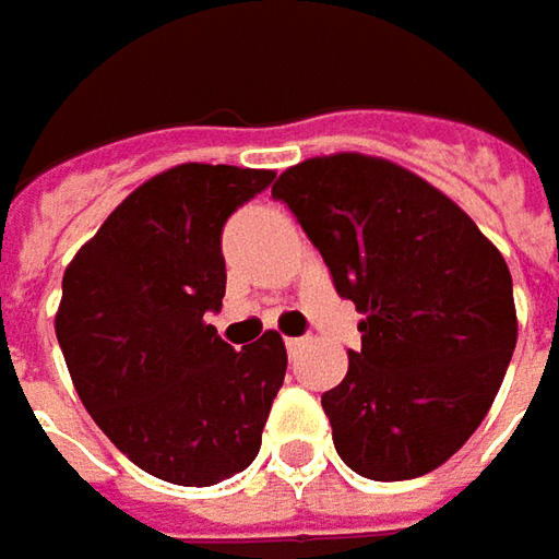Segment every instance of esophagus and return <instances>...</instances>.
<instances>
[{"instance_id": "esophagus-1", "label": "esophagus", "mask_w": 559, "mask_h": 559, "mask_svg": "<svg viewBox=\"0 0 559 559\" xmlns=\"http://www.w3.org/2000/svg\"><path fill=\"white\" fill-rule=\"evenodd\" d=\"M304 344H306V337H287V341H284V347H287L290 353H297Z\"/></svg>"}]
</instances>
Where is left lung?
<instances>
[{"label":"left lung","mask_w":559,"mask_h":559,"mask_svg":"<svg viewBox=\"0 0 559 559\" xmlns=\"http://www.w3.org/2000/svg\"><path fill=\"white\" fill-rule=\"evenodd\" d=\"M272 197L362 312V347L322 394L341 460L376 481L438 469L488 416L516 347L500 250L438 187L388 158H306Z\"/></svg>","instance_id":"1"}]
</instances>
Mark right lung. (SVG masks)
Instances as JSON below:
<instances>
[{
	"label": "right lung",
	"mask_w": 559,
	"mask_h": 559,
	"mask_svg": "<svg viewBox=\"0 0 559 559\" xmlns=\"http://www.w3.org/2000/svg\"><path fill=\"white\" fill-rule=\"evenodd\" d=\"M275 178L183 162L111 212L68 262L56 334L93 423L143 473L206 488L243 473L287 372L278 331L234 350L222 309V228Z\"/></svg>",
	"instance_id": "obj_1"
}]
</instances>
